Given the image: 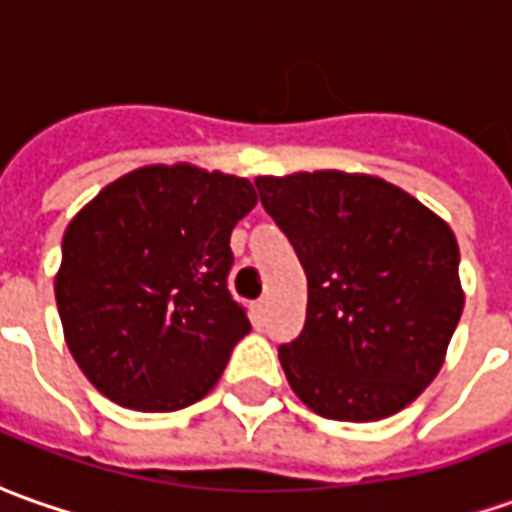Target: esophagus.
Returning a JSON list of instances; mask_svg holds the SVG:
<instances>
[{"mask_svg": "<svg viewBox=\"0 0 512 512\" xmlns=\"http://www.w3.org/2000/svg\"><path fill=\"white\" fill-rule=\"evenodd\" d=\"M266 319H269V300H257L252 305V322H255L257 328H263Z\"/></svg>", "mask_w": 512, "mask_h": 512, "instance_id": "esophagus-1", "label": "esophagus"}]
</instances>
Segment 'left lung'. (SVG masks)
Listing matches in <instances>:
<instances>
[{"label": "left lung", "instance_id": "obj_1", "mask_svg": "<svg viewBox=\"0 0 512 512\" xmlns=\"http://www.w3.org/2000/svg\"><path fill=\"white\" fill-rule=\"evenodd\" d=\"M308 277L305 328L280 347L291 389L330 420L401 412L440 373L465 294L440 215L367 173L257 176Z\"/></svg>", "mask_w": 512, "mask_h": 512}]
</instances>
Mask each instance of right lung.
<instances>
[{
    "label": "right lung",
    "mask_w": 512,
    "mask_h": 512,
    "mask_svg": "<svg viewBox=\"0 0 512 512\" xmlns=\"http://www.w3.org/2000/svg\"><path fill=\"white\" fill-rule=\"evenodd\" d=\"M249 179L148 165L106 184L64 232L55 302L69 353L109 401L176 412L201 401L252 330L227 288Z\"/></svg>",
    "instance_id": "1"
}]
</instances>
